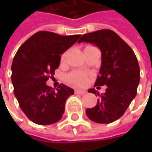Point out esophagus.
I'll use <instances>...</instances> for the list:
<instances>
[{
    "instance_id": "1",
    "label": "esophagus",
    "mask_w": 152,
    "mask_h": 152,
    "mask_svg": "<svg viewBox=\"0 0 152 152\" xmlns=\"http://www.w3.org/2000/svg\"><path fill=\"white\" fill-rule=\"evenodd\" d=\"M75 94H79V95H84L86 93V91H81V90H75Z\"/></svg>"
}]
</instances>
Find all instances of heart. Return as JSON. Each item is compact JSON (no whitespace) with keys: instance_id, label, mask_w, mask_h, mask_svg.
<instances>
[{"instance_id":"1","label":"heart","mask_w":152,"mask_h":152,"mask_svg":"<svg viewBox=\"0 0 152 152\" xmlns=\"http://www.w3.org/2000/svg\"><path fill=\"white\" fill-rule=\"evenodd\" d=\"M66 54L62 56V59H64ZM67 80L69 84L76 86H82L85 85L88 81V75L87 73L80 71H74L73 73H69L67 76Z\"/></svg>"}]
</instances>
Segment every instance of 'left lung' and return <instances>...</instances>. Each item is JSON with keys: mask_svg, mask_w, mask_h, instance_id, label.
<instances>
[{"mask_svg": "<svg viewBox=\"0 0 152 152\" xmlns=\"http://www.w3.org/2000/svg\"><path fill=\"white\" fill-rule=\"evenodd\" d=\"M96 45L102 51V66L95 87L107 85L100 96L95 89L88 92L100 96L96 105L87 108L88 118L98 124H110L121 118L137 94L140 71L134 52L124 39L110 29L84 34L79 42Z\"/></svg>", "mask_w": 152, "mask_h": 152, "instance_id": "obj_1", "label": "left lung"}]
</instances>
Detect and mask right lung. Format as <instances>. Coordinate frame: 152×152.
I'll return each instance as SVG.
<instances>
[{
    "label": "right lung",
    "mask_w": 152,
    "mask_h": 152,
    "mask_svg": "<svg viewBox=\"0 0 152 152\" xmlns=\"http://www.w3.org/2000/svg\"><path fill=\"white\" fill-rule=\"evenodd\" d=\"M80 36L39 31L17 51L12 64L13 91L22 111L33 123L49 125L61 118L65 102L74 91L63 84L54 91L45 83L59 67L61 54Z\"/></svg>",
    "instance_id": "obj_1"
}]
</instances>
